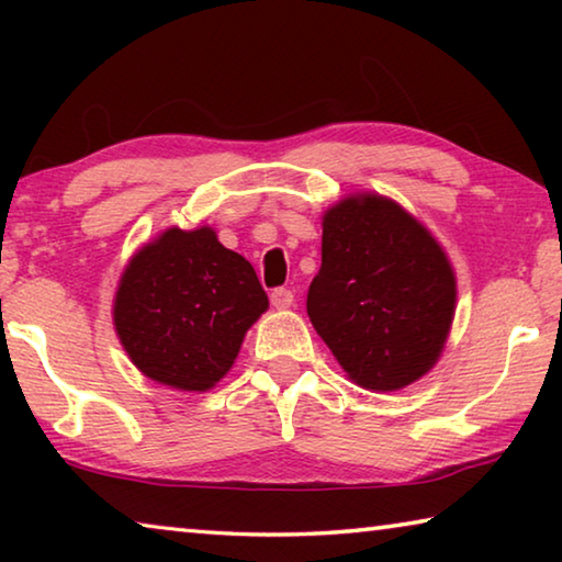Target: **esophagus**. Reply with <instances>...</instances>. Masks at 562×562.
Segmentation results:
<instances>
[{"label": "esophagus", "instance_id": "1", "mask_svg": "<svg viewBox=\"0 0 562 562\" xmlns=\"http://www.w3.org/2000/svg\"><path fill=\"white\" fill-rule=\"evenodd\" d=\"M270 302H272V307L288 310V307H292L294 294H292V290H288V288H274V290L270 292Z\"/></svg>", "mask_w": 562, "mask_h": 562}]
</instances>
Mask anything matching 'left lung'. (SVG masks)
Here are the masks:
<instances>
[{
  "instance_id": "8db88e82",
  "label": "left lung",
  "mask_w": 562,
  "mask_h": 562,
  "mask_svg": "<svg viewBox=\"0 0 562 562\" xmlns=\"http://www.w3.org/2000/svg\"><path fill=\"white\" fill-rule=\"evenodd\" d=\"M456 274L434 235L384 195H349L322 217L307 315L351 382L396 392L439 361Z\"/></svg>"
}]
</instances>
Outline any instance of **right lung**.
Masks as SVG:
<instances>
[{"mask_svg": "<svg viewBox=\"0 0 562 562\" xmlns=\"http://www.w3.org/2000/svg\"><path fill=\"white\" fill-rule=\"evenodd\" d=\"M268 294L213 227H168L121 274L113 325L140 372L180 392H207L231 372Z\"/></svg>", "mask_w": 562, "mask_h": 562, "instance_id": "right-lung-1", "label": "right lung"}]
</instances>
